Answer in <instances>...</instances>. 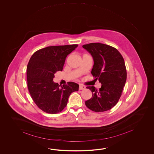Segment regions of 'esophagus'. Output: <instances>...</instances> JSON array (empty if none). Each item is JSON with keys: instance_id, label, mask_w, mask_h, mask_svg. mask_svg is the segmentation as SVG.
<instances>
[{"instance_id": "34e87169", "label": "esophagus", "mask_w": 154, "mask_h": 154, "mask_svg": "<svg viewBox=\"0 0 154 154\" xmlns=\"http://www.w3.org/2000/svg\"><path fill=\"white\" fill-rule=\"evenodd\" d=\"M85 86H84V85H80V86H79V90H84V89H85Z\"/></svg>"}]
</instances>
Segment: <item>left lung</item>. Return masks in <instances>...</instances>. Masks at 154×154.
<instances>
[{
  "label": "left lung",
  "instance_id": "1",
  "mask_svg": "<svg viewBox=\"0 0 154 154\" xmlns=\"http://www.w3.org/2000/svg\"><path fill=\"white\" fill-rule=\"evenodd\" d=\"M82 47L91 54L94 64L92 75L101 83L99 90L88 86L92 93L85 105L92 111L101 112L113 107L121 96L127 80L125 60L117 49L100 43H91Z\"/></svg>",
  "mask_w": 154,
  "mask_h": 154
}]
</instances>
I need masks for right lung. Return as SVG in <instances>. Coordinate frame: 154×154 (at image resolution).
Listing matches in <instances>:
<instances>
[{
  "label": "right lung",
  "mask_w": 154,
  "mask_h": 154,
  "mask_svg": "<svg viewBox=\"0 0 154 154\" xmlns=\"http://www.w3.org/2000/svg\"><path fill=\"white\" fill-rule=\"evenodd\" d=\"M78 45L49 46L34 53L27 66V82L29 94L38 107L50 114L62 111L69 96L79 90L74 82L60 85L53 79L54 74L62 71L66 57Z\"/></svg>",
  "instance_id": "add662e5"
}]
</instances>
